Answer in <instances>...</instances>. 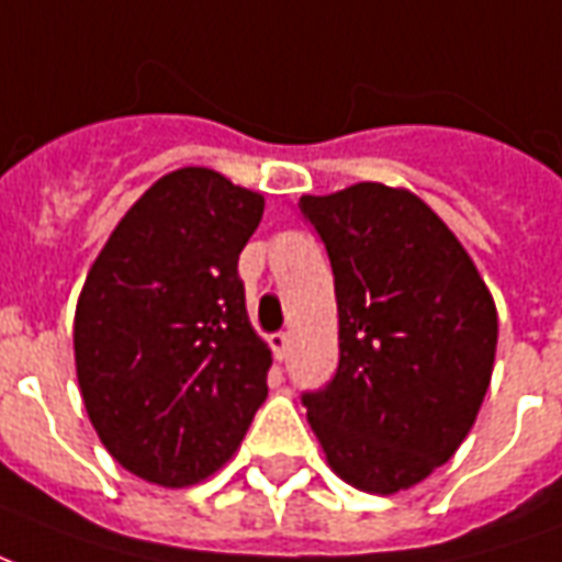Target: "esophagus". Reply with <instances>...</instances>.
<instances>
[{"mask_svg":"<svg viewBox=\"0 0 562 562\" xmlns=\"http://www.w3.org/2000/svg\"><path fill=\"white\" fill-rule=\"evenodd\" d=\"M270 349L277 355V361H282L289 355V334H270Z\"/></svg>","mask_w":562,"mask_h":562,"instance_id":"1","label":"esophagus"}]
</instances>
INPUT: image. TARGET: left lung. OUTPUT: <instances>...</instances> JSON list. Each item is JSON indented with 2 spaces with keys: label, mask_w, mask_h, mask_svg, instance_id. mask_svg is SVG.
Masks as SVG:
<instances>
[{
  "label": "left lung",
  "mask_w": 562,
  "mask_h": 562,
  "mask_svg": "<svg viewBox=\"0 0 562 562\" xmlns=\"http://www.w3.org/2000/svg\"><path fill=\"white\" fill-rule=\"evenodd\" d=\"M328 249L340 367L304 394L328 467L367 494L409 491L475 424L496 355V306L454 232L409 189L301 195Z\"/></svg>",
  "instance_id": "left-lung-1"
}]
</instances>
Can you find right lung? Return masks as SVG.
<instances>
[{
    "mask_svg": "<svg viewBox=\"0 0 562 562\" xmlns=\"http://www.w3.org/2000/svg\"><path fill=\"white\" fill-rule=\"evenodd\" d=\"M265 195L213 168L165 173L126 210L75 310V367L111 458L189 487L228 463L268 397V342L246 316L237 258Z\"/></svg>",
    "mask_w": 562,
    "mask_h": 562,
    "instance_id": "1",
    "label": "right lung"
}]
</instances>
